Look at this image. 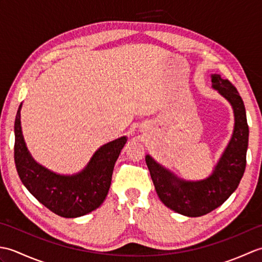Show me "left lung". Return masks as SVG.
<instances>
[{
    "label": "left lung",
    "instance_id": "1",
    "mask_svg": "<svg viewBox=\"0 0 262 262\" xmlns=\"http://www.w3.org/2000/svg\"><path fill=\"white\" fill-rule=\"evenodd\" d=\"M211 86L229 101L234 113L231 141L209 177L198 181L178 178L151 155L145 161L159 198L166 207L181 215L198 217L220 207L236 190L247 164L249 126L243 100L235 86L220 74L211 75Z\"/></svg>",
    "mask_w": 262,
    "mask_h": 262
}]
</instances>
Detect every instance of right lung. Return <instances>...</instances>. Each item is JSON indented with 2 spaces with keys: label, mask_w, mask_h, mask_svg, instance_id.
Here are the masks:
<instances>
[{
  "label": "right lung",
  "mask_w": 262,
  "mask_h": 262,
  "mask_svg": "<svg viewBox=\"0 0 262 262\" xmlns=\"http://www.w3.org/2000/svg\"><path fill=\"white\" fill-rule=\"evenodd\" d=\"M14 121V162L20 179L39 203L58 216L74 219L91 213L109 191L114 166L127 142L122 136L104 144L79 173L57 174L32 159L21 130L20 111Z\"/></svg>",
  "instance_id": "1"
}]
</instances>
